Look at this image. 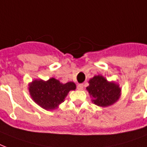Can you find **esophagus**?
Wrapping results in <instances>:
<instances>
[{
    "mask_svg": "<svg viewBox=\"0 0 147 147\" xmlns=\"http://www.w3.org/2000/svg\"><path fill=\"white\" fill-rule=\"evenodd\" d=\"M77 89L79 90H82L84 89V84H78L77 85Z\"/></svg>",
    "mask_w": 147,
    "mask_h": 147,
    "instance_id": "1",
    "label": "esophagus"
}]
</instances>
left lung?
Returning <instances> with one entry per match:
<instances>
[{
    "label": "left lung",
    "mask_w": 147,
    "mask_h": 147,
    "mask_svg": "<svg viewBox=\"0 0 147 147\" xmlns=\"http://www.w3.org/2000/svg\"><path fill=\"white\" fill-rule=\"evenodd\" d=\"M86 90L92 97V102L102 107L113 105L119 100L121 94L119 84L108 81L101 75L94 76L90 80Z\"/></svg>",
    "instance_id": "obj_1"
}]
</instances>
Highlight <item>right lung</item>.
Returning a JSON list of instances; mask_svg holds the SVG:
<instances>
[{
    "label": "right lung",
    "mask_w": 147,
    "mask_h": 147,
    "mask_svg": "<svg viewBox=\"0 0 147 147\" xmlns=\"http://www.w3.org/2000/svg\"><path fill=\"white\" fill-rule=\"evenodd\" d=\"M28 89L31 98L37 105L47 110H52L65 100L70 90L76 89V84L74 82L62 84L52 77L47 81L34 80L29 84Z\"/></svg>",
    "instance_id": "obj_1"
}]
</instances>
